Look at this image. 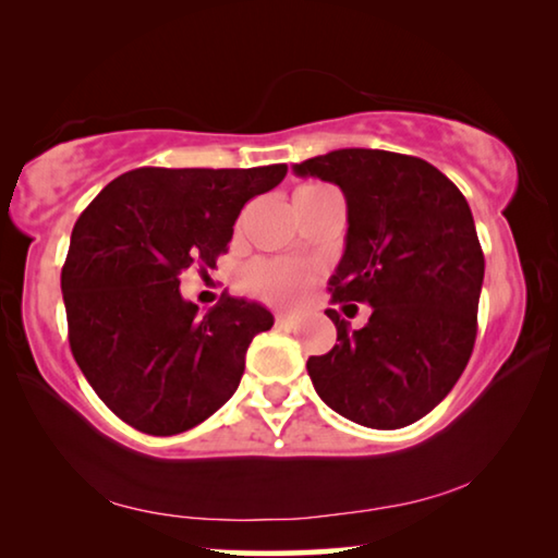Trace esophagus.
Listing matches in <instances>:
<instances>
[{"label": "esophagus", "instance_id": "34e87169", "mask_svg": "<svg viewBox=\"0 0 558 558\" xmlns=\"http://www.w3.org/2000/svg\"><path fill=\"white\" fill-rule=\"evenodd\" d=\"M276 327L278 330H293V327H298V317L295 315H276Z\"/></svg>", "mask_w": 558, "mask_h": 558}]
</instances>
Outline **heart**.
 Instances as JSON below:
<instances>
[{"label":"heart","mask_w":558,"mask_h":558,"mask_svg":"<svg viewBox=\"0 0 558 558\" xmlns=\"http://www.w3.org/2000/svg\"><path fill=\"white\" fill-rule=\"evenodd\" d=\"M307 189H317V185H307ZM243 286L247 293L270 300V303L295 305L311 286V272L295 263H258L245 272Z\"/></svg>","instance_id":"obj_1"}]
</instances>
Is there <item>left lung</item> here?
<instances>
[{
  "label": "left lung",
  "mask_w": 558,
  "mask_h": 558,
  "mask_svg": "<svg viewBox=\"0 0 558 558\" xmlns=\"http://www.w3.org/2000/svg\"><path fill=\"white\" fill-rule=\"evenodd\" d=\"M293 171L342 191L348 235L330 293L373 307L360 330L325 311L340 342L307 360L315 392L362 427H407L472 357L484 253L470 203L432 163L377 148H340Z\"/></svg>",
  "instance_id": "left-lung-1"
}]
</instances>
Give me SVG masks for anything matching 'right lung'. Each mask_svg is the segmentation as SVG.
<instances>
[{"label":"right lung","instance_id":"1","mask_svg":"<svg viewBox=\"0 0 558 558\" xmlns=\"http://www.w3.org/2000/svg\"><path fill=\"white\" fill-rule=\"evenodd\" d=\"M288 166L136 168L78 216L61 270L69 344L104 404L154 437L179 435L241 385L247 344L272 327L255 300L220 295L206 315L181 272L216 268L247 201Z\"/></svg>","mask_w":558,"mask_h":558}]
</instances>
